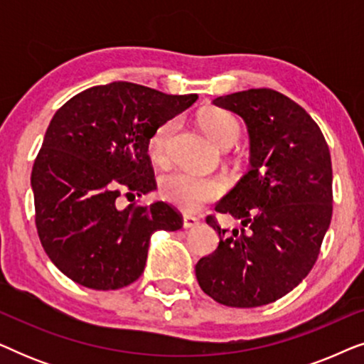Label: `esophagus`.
Segmentation results:
<instances>
[{"label": "esophagus", "mask_w": 364, "mask_h": 364, "mask_svg": "<svg viewBox=\"0 0 364 364\" xmlns=\"http://www.w3.org/2000/svg\"><path fill=\"white\" fill-rule=\"evenodd\" d=\"M198 218L192 215H183V228H196L198 227Z\"/></svg>", "instance_id": "esophagus-1"}]
</instances>
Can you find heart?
<instances>
[{"instance_id": "obj_1", "label": "heart", "mask_w": 364, "mask_h": 364, "mask_svg": "<svg viewBox=\"0 0 364 364\" xmlns=\"http://www.w3.org/2000/svg\"><path fill=\"white\" fill-rule=\"evenodd\" d=\"M207 136L218 147H232L240 137L242 127L235 116L223 109H207L198 117ZM178 127L177 119H167L159 124L147 139V154L157 166H167L171 161V142ZM225 192V182L218 177H203L191 172H172L162 177L161 196L183 212H197L205 203L217 200Z\"/></svg>"}]
</instances>
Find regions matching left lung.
<instances>
[{
	"label": "left lung",
	"instance_id": "obj_1",
	"mask_svg": "<svg viewBox=\"0 0 364 364\" xmlns=\"http://www.w3.org/2000/svg\"><path fill=\"white\" fill-rule=\"evenodd\" d=\"M213 104L250 134L252 168L217 203L240 228L207 223L220 242L196 265L203 293L225 306L255 308L291 291L315 265L333 213L328 144L305 109L273 89H248Z\"/></svg>",
	"mask_w": 364,
	"mask_h": 364
}]
</instances>
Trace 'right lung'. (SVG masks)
I'll return each instance as SVG.
<instances>
[{
  "instance_id": "right-lung-1",
  "label": "right lung",
  "mask_w": 364,
  "mask_h": 364,
  "mask_svg": "<svg viewBox=\"0 0 364 364\" xmlns=\"http://www.w3.org/2000/svg\"><path fill=\"white\" fill-rule=\"evenodd\" d=\"M197 94L172 96L134 82L89 87L59 107L31 172L36 228L64 275L92 290H117L142 275L154 232L182 228L166 202L116 198L156 188L147 139Z\"/></svg>"
}]
</instances>
